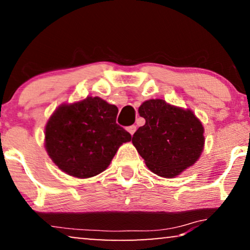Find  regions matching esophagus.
<instances>
[{
	"instance_id": "1",
	"label": "esophagus",
	"mask_w": 250,
	"mask_h": 250,
	"mask_svg": "<svg viewBox=\"0 0 250 250\" xmlns=\"http://www.w3.org/2000/svg\"><path fill=\"white\" fill-rule=\"evenodd\" d=\"M126 130H128V131H129V133H130V135H133V133H135L136 132V130H137V126L135 125H130V126H128V128H126Z\"/></svg>"
}]
</instances>
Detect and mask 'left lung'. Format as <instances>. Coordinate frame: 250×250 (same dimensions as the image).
I'll return each mask as SVG.
<instances>
[{
  "label": "left lung",
  "instance_id": "obj_1",
  "mask_svg": "<svg viewBox=\"0 0 250 250\" xmlns=\"http://www.w3.org/2000/svg\"><path fill=\"white\" fill-rule=\"evenodd\" d=\"M139 114L146 124L133 133L132 144L150 171L173 178L198 160L204 128L190 110L149 100L140 105Z\"/></svg>",
  "mask_w": 250,
  "mask_h": 250
}]
</instances>
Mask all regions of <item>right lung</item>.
Wrapping results in <instances>:
<instances>
[{"label":"right lung","instance_id":"add662e5","mask_svg":"<svg viewBox=\"0 0 250 250\" xmlns=\"http://www.w3.org/2000/svg\"><path fill=\"white\" fill-rule=\"evenodd\" d=\"M118 107L100 97L62 105L45 128L52 161L69 175L90 178L103 172L131 135L117 124Z\"/></svg>","mask_w":250,"mask_h":250}]
</instances>
